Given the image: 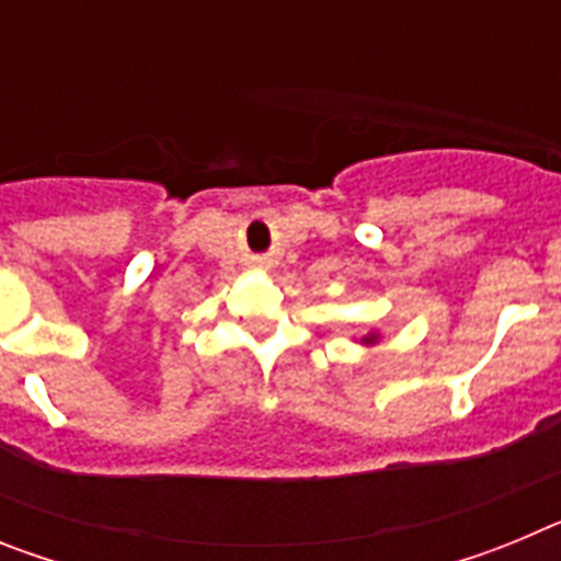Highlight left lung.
Returning a JSON list of instances; mask_svg holds the SVG:
<instances>
[{
	"instance_id": "left-lung-1",
	"label": "left lung",
	"mask_w": 561,
	"mask_h": 561,
	"mask_svg": "<svg viewBox=\"0 0 561 561\" xmlns=\"http://www.w3.org/2000/svg\"><path fill=\"white\" fill-rule=\"evenodd\" d=\"M356 342H359V345H365V348H374V345H379L381 342V334L379 331H368V334H362Z\"/></svg>"
}]
</instances>
